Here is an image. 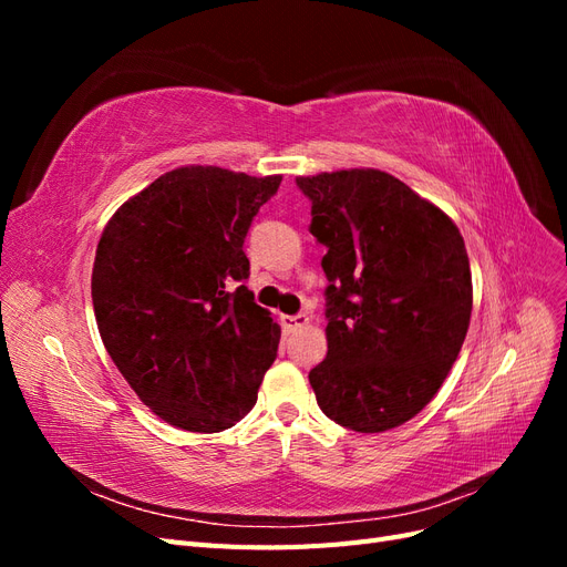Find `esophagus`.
I'll return each mask as SVG.
<instances>
[{"instance_id": "esophagus-1", "label": "esophagus", "mask_w": 567, "mask_h": 567, "mask_svg": "<svg viewBox=\"0 0 567 567\" xmlns=\"http://www.w3.org/2000/svg\"><path fill=\"white\" fill-rule=\"evenodd\" d=\"M281 323H284L286 331L293 333V331H298V329H305V326L310 323V317L302 315V312H300V315H290V317H281Z\"/></svg>"}]
</instances>
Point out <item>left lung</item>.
<instances>
[{
	"mask_svg": "<svg viewBox=\"0 0 567 567\" xmlns=\"http://www.w3.org/2000/svg\"><path fill=\"white\" fill-rule=\"evenodd\" d=\"M326 255L329 352L317 404L354 433H383L435 398L471 323V262L454 221L381 169L298 177Z\"/></svg>",
	"mask_w": 567,
	"mask_h": 567,
	"instance_id": "8db88e82",
	"label": "left lung"
}]
</instances>
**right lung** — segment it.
<instances>
[{"label":"right lung","mask_w":567,"mask_h":567,"mask_svg":"<svg viewBox=\"0 0 567 567\" xmlns=\"http://www.w3.org/2000/svg\"><path fill=\"white\" fill-rule=\"evenodd\" d=\"M279 184L281 175L177 167L120 205L101 234V340L140 400L182 431L241 421L277 359L281 329L244 286V241Z\"/></svg>","instance_id":"add662e5"}]
</instances>
